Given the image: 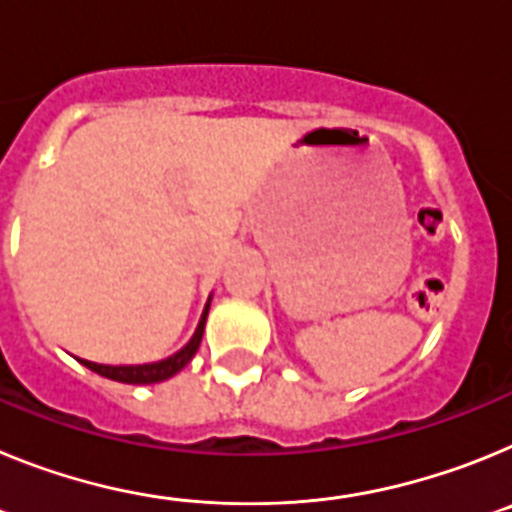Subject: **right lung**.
Here are the masks:
<instances>
[{
    "label": "right lung",
    "instance_id": "obj_1",
    "mask_svg": "<svg viewBox=\"0 0 512 512\" xmlns=\"http://www.w3.org/2000/svg\"><path fill=\"white\" fill-rule=\"evenodd\" d=\"M207 310H210V305H207L205 312H202V320H200V325H197V333H194V336H192V341H189L187 346H184L182 351H179V354L171 356V359L156 361V364H140V366H104V364H94V361H84V359H79V361L84 366H87V369L97 372L99 377L115 379V382H122V384H156V382H164V379L174 377V374L179 372V369H184V366L189 364V359H192V356L197 354V348H200V341H202V333H205Z\"/></svg>",
    "mask_w": 512,
    "mask_h": 512
}]
</instances>
